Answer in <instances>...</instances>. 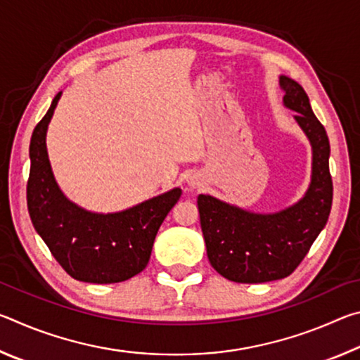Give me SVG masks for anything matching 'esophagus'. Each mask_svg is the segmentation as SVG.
<instances>
[{"label": "esophagus", "instance_id": "obj_1", "mask_svg": "<svg viewBox=\"0 0 360 360\" xmlns=\"http://www.w3.org/2000/svg\"><path fill=\"white\" fill-rule=\"evenodd\" d=\"M187 182H188V186H192V187H200V186H202V181H200L197 176H191V178L187 179Z\"/></svg>", "mask_w": 360, "mask_h": 360}]
</instances>
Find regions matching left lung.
Listing matches in <instances>:
<instances>
[{
    "instance_id": "obj_1",
    "label": "left lung",
    "mask_w": 360,
    "mask_h": 360,
    "mask_svg": "<svg viewBox=\"0 0 360 360\" xmlns=\"http://www.w3.org/2000/svg\"><path fill=\"white\" fill-rule=\"evenodd\" d=\"M279 85L284 106L297 112L294 117L313 149L311 182L303 198L273 214L241 210L211 195L202 193L197 200L210 264L219 275L235 283H266L289 276L330 214L333 184L326 129L300 84L281 76Z\"/></svg>"
}]
</instances>
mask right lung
I'll list each match as a JSON object with an SVG mask.
<instances>
[{
    "label": "right lung",
    "instance_id": "right-lung-1",
    "mask_svg": "<svg viewBox=\"0 0 360 360\" xmlns=\"http://www.w3.org/2000/svg\"><path fill=\"white\" fill-rule=\"evenodd\" d=\"M60 96L62 92L34 127L30 141L27 205L33 227L63 270L77 281H127L148 265L157 231L182 192L174 187L133 208L108 214L70 202L53 178L46 148L47 125Z\"/></svg>",
    "mask_w": 360,
    "mask_h": 360
}]
</instances>
